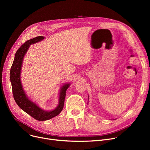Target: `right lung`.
<instances>
[{"label": "right lung", "instance_id": "obj_1", "mask_svg": "<svg viewBox=\"0 0 150 150\" xmlns=\"http://www.w3.org/2000/svg\"><path fill=\"white\" fill-rule=\"evenodd\" d=\"M43 39V36H37L28 40L19 47L15 54L14 59L11 67L10 74L13 95L16 103L23 111L39 121L49 120L58 115L62 111L64 107L66 91L70 86L69 84H66L62 86L59 94V105L56 109L52 111H45L41 109L35 103L31 101L25 95L23 90L20 79L22 60L30 45L42 41Z\"/></svg>", "mask_w": 150, "mask_h": 150}]
</instances>
